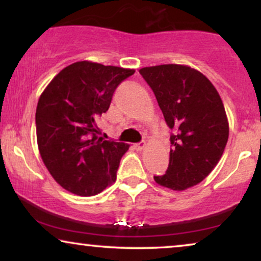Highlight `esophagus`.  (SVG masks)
I'll return each instance as SVG.
<instances>
[{"label": "esophagus", "mask_w": 261, "mask_h": 261, "mask_svg": "<svg viewBox=\"0 0 261 261\" xmlns=\"http://www.w3.org/2000/svg\"><path fill=\"white\" fill-rule=\"evenodd\" d=\"M145 146H146V142L141 141V142H139V144H135L134 147H135V149H137V151H144Z\"/></svg>", "instance_id": "esophagus-1"}]
</instances>
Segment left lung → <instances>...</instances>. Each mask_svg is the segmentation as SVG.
Returning a JSON list of instances; mask_svg holds the SVG:
<instances>
[{
	"label": "left lung",
	"instance_id": "obj_1",
	"mask_svg": "<svg viewBox=\"0 0 261 261\" xmlns=\"http://www.w3.org/2000/svg\"><path fill=\"white\" fill-rule=\"evenodd\" d=\"M139 72L173 130L169 167L154 180L174 191L195 187L215 169L227 145L229 123L222 99L204 74L188 65L164 64Z\"/></svg>",
	"mask_w": 261,
	"mask_h": 261
}]
</instances>
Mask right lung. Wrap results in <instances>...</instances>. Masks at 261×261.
<instances>
[{
	"instance_id": "obj_1",
	"label": "right lung",
	"mask_w": 261,
	"mask_h": 261,
	"mask_svg": "<svg viewBox=\"0 0 261 261\" xmlns=\"http://www.w3.org/2000/svg\"><path fill=\"white\" fill-rule=\"evenodd\" d=\"M134 72L83 60L64 67L42 91L35 113L39 153L65 190L95 196L115 181L129 145L103 140L96 120L108 110L117 85Z\"/></svg>"
}]
</instances>
